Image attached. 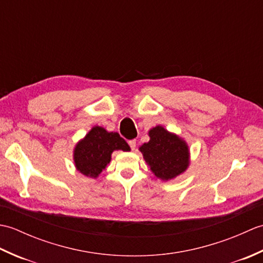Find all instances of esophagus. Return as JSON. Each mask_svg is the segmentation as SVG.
Returning <instances> with one entry per match:
<instances>
[{
  "label": "esophagus",
  "mask_w": 263,
  "mask_h": 263,
  "mask_svg": "<svg viewBox=\"0 0 263 263\" xmlns=\"http://www.w3.org/2000/svg\"><path fill=\"white\" fill-rule=\"evenodd\" d=\"M128 146L131 147L132 150H135L136 146H137V141L136 140H130V141H128Z\"/></svg>",
  "instance_id": "34e87169"
}]
</instances>
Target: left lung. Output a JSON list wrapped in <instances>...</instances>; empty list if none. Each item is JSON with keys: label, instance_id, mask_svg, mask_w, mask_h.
Returning a JSON list of instances; mask_svg holds the SVG:
<instances>
[{"label": "left lung", "instance_id": "left-lung-1", "mask_svg": "<svg viewBox=\"0 0 263 263\" xmlns=\"http://www.w3.org/2000/svg\"><path fill=\"white\" fill-rule=\"evenodd\" d=\"M150 140L139 147L153 174L160 181L174 180L190 166V148L176 133L157 125L148 131Z\"/></svg>", "mask_w": 263, "mask_h": 263}]
</instances>
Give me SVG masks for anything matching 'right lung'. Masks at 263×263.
Segmentation results:
<instances>
[{
    "instance_id": "1",
    "label": "right lung",
    "mask_w": 263,
    "mask_h": 263,
    "mask_svg": "<svg viewBox=\"0 0 263 263\" xmlns=\"http://www.w3.org/2000/svg\"><path fill=\"white\" fill-rule=\"evenodd\" d=\"M115 150L130 152L131 148L117 132H108L103 126H92L74 146L76 170L87 177L97 178L109 164Z\"/></svg>"
}]
</instances>
